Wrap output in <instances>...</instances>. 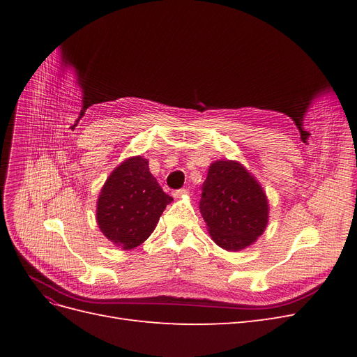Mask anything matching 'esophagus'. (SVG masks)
Returning <instances> with one entry per match:
<instances>
[{
  "instance_id": "esophagus-1",
  "label": "esophagus",
  "mask_w": 357,
  "mask_h": 357,
  "mask_svg": "<svg viewBox=\"0 0 357 357\" xmlns=\"http://www.w3.org/2000/svg\"><path fill=\"white\" fill-rule=\"evenodd\" d=\"M188 193H189L188 189H178V190L172 192V195H174V198H183V197H186Z\"/></svg>"
}]
</instances>
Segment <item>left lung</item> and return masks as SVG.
Segmentation results:
<instances>
[{
  "instance_id": "left-lung-1",
  "label": "left lung",
  "mask_w": 357,
  "mask_h": 357,
  "mask_svg": "<svg viewBox=\"0 0 357 357\" xmlns=\"http://www.w3.org/2000/svg\"><path fill=\"white\" fill-rule=\"evenodd\" d=\"M199 211L211 240L228 252L255 244L269 220L268 197L261 183L238 160L231 159L210 165Z\"/></svg>"
}]
</instances>
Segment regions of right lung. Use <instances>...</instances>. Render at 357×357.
I'll list each match as a JSON object with an SVG mask.
<instances>
[{
    "instance_id": "right-lung-1",
    "label": "right lung",
    "mask_w": 357,
    "mask_h": 357,
    "mask_svg": "<svg viewBox=\"0 0 357 357\" xmlns=\"http://www.w3.org/2000/svg\"><path fill=\"white\" fill-rule=\"evenodd\" d=\"M172 198L149 169V160L131 156L107 177L96 199V223L109 241L132 250L152 234Z\"/></svg>"
}]
</instances>
